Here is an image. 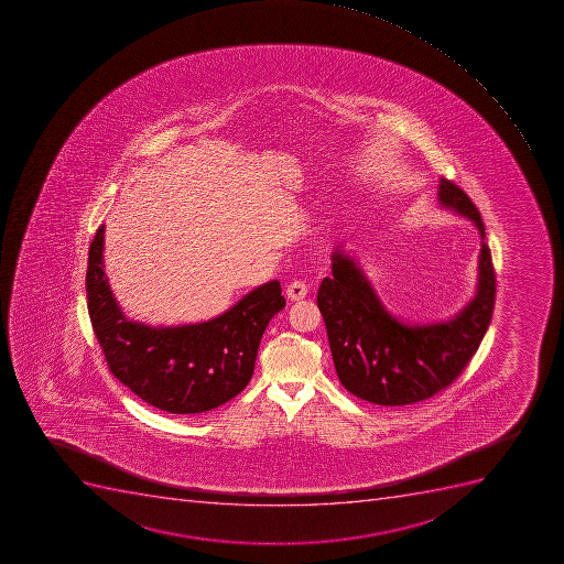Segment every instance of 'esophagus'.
<instances>
[{"label": "esophagus", "instance_id": "obj_1", "mask_svg": "<svg viewBox=\"0 0 564 564\" xmlns=\"http://www.w3.org/2000/svg\"><path fill=\"white\" fill-rule=\"evenodd\" d=\"M285 296L290 302H300V300H304L307 296V285L305 282H300V280H294L288 285V290H285Z\"/></svg>", "mask_w": 564, "mask_h": 564}]
</instances>
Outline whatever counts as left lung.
<instances>
[{"label": "left lung", "instance_id": "left-lung-1", "mask_svg": "<svg viewBox=\"0 0 564 564\" xmlns=\"http://www.w3.org/2000/svg\"><path fill=\"white\" fill-rule=\"evenodd\" d=\"M438 202L475 223L481 236L478 290L455 318L406 325L388 313L356 260L336 250L333 276L318 290L319 313L339 381L379 406H406L442 392L460 376L489 328L496 273L480 212L456 183L442 177Z\"/></svg>", "mask_w": 564, "mask_h": 564}]
</instances>
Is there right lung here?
<instances>
[{"label":"right lung","mask_w":564,"mask_h":564,"mask_svg":"<svg viewBox=\"0 0 564 564\" xmlns=\"http://www.w3.org/2000/svg\"><path fill=\"white\" fill-rule=\"evenodd\" d=\"M104 226L88 253L86 296L109 370L142 401L163 412L205 413L239 395L256 368L260 338L285 307L279 280L246 294L203 324L149 327L129 322L104 271Z\"/></svg>","instance_id":"1"}]
</instances>
